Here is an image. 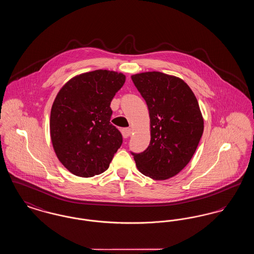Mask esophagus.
<instances>
[{
    "label": "esophagus",
    "mask_w": 254,
    "mask_h": 254,
    "mask_svg": "<svg viewBox=\"0 0 254 254\" xmlns=\"http://www.w3.org/2000/svg\"><path fill=\"white\" fill-rule=\"evenodd\" d=\"M122 134H123V137H124V138H128V137L130 136V134H131V129L128 128V127L123 128V129H122Z\"/></svg>",
    "instance_id": "obj_1"
}]
</instances>
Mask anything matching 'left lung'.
<instances>
[{
  "label": "left lung",
  "mask_w": 254,
  "mask_h": 254,
  "mask_svg": "<svg viewBox=\"0 0 254 254\" xmlns=\"http://www.w3.org/2000/svg\"><path fill=\"white\" fill-rule=\"evenodd\" d=\"M131 79L147 105L151 129L146 149L131 154L141 173L166 180L189 164L202 137L204 120L197 99L183 80L165 73H140Z\"/></svg>",
  "instance_id": "8db88e82"
}]
</instances>
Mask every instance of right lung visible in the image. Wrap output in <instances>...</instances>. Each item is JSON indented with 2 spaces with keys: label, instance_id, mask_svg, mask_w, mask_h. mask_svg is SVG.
I'll return each mask as SVG.
<instances>
[{
  "label": "right lung",
  "instance_id": "obj_1",
  "mask_svg": "<svg viewBox=\"0 0 254 254\" xmlns=\"http://www.w3.org/2000/svg\"><path fill=\"white\" fill-rule=\"evenodd\" d=\"M126 76L95 70L61 88L50 112V136L61 163L74 175L92 177L109 169L123 138L110 123V103Z\"/></svg>",
  "mask_w": 254,
  "mask_h": 254
}]
</instances>
